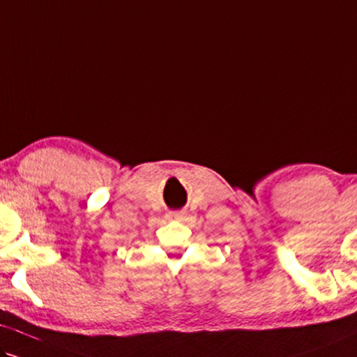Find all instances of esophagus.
<instances>
[{
    "instance_id": "obj_1",
    "label": "esophagus",
    "mask_w": 357,
    "mask_h": 357,
    "mask_svg": "<svg viewBox=\"0 0 357 357\" xmlns=\"http://www.w3.org/2000/svg\"><path fill=\"white\" fill-rule=\"evenodd\" d=\"M183 215H185L183 212H170L172 218H183Z\"/></svg>"
}]
</instances>
